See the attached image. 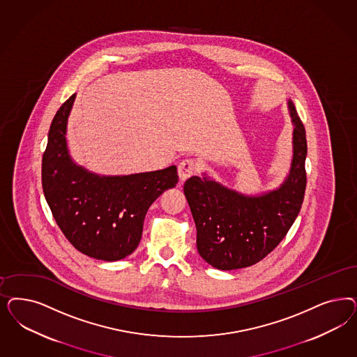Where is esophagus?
Listing matches in <instances>:
<instances>
[{"instance_id":"esophagus-1","label":"esophagus","mask_w":357,"mask_h":357,"mask_svg":"<svg viewBox=\"0 0 357 357\" xmlns=\"http://www.w3.org/2000/svg\"><path fill=\"white\" fill-rule=\"evenodd\" d=\"M197 171L196 161L193 159H185L178 164V178L181 183H184L186 178L193 176Z\"/></svg>"}]
</instances>
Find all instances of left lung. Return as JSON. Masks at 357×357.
Listing matches in <instances>:
<instances>
[{
	"label": "left lung",
	"mask_w": 357,
	"mask_h": 357,
	"mask_svg": "<svg viewBox=\"0 0 357 357\" xmlns=\"http://www.w3.org/2000/svg\"><path fill=\"white\" fill-rule=\"evenodd\" d=\"M293 158L288 176L278 188L260 195H244L206 173L192 176L184 195L197 227V250L217 269L231 271L256 264L281 242L303 202L306 189L305 127L291 100Z\"/></svg>",
	"instance_id": "left-lung-1"
}]
</instances>
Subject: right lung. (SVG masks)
Instances as JSON below:
<instances>
[{
  "label": "right lung",
  "mask_w": 357,
  "mask_h": 357,
  "mask_svg": "<svg viewBox=\"0 0 357 357\" xmlns=\"http://www.w3.org/2000/svg\"><path fill=\"white\" fill-rule=\"evenodd\" d=\"M75 98L72 94L61 105L50 127L42 160L43 192L60 230L77 251L116 261L137 250L149 207L178 183L177 167L105 176L76 164L67 144Z\"/></svg>",
  "instance_id": "right-lung-1"
}]
</instances>
